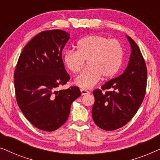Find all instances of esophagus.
Segmentation results:
<instances>
[{"mask_svg": "<svg viewBox=\"0 0 160 160\" xmlns=\"http://www.w3.org/2000/svg\"><path fill=\"white\" fill-rule=\"evenodd\" d=\"M81 92H82V95H87V94H89V92L88 90H87V89H81Z\"/></svg>", "mask_w": 160, "mask_h": 160, "instance_id": "esophagus-1", "label": "esophagus"}]
</instances>
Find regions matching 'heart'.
Masks as SVG:
<instances>
[{"label": "heart", "instance_id": "1", "mask_svg": "<svg viewBox=\"0 0 160 160\" xmlns=\"http://www.w3.org/2000/svg\"><path fill=\"white\" fill-rule=\"evenodd\" d=\"M78 51H65L63 60L72 73H78L87 60L89 67L75 78V84L83 89L93 87L102 76L111 78L121 67L124 56L122 43L101 35L85 37L77 43Z\"/></svg>", "mask_w": 160, "mask_h": 160}]
</instances>
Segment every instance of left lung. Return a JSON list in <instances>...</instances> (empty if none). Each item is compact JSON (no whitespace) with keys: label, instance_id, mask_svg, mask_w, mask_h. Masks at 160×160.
<instances>
[{"label":"left lung","instance_id":"obj_1","mask_svg":"<svg viewBox=\"0 0 160 160\" xmlns=\"http://www.w3.org/2000/svg\"><path fill=\"white\" fill-rule=\"evenodd\" d=\"M131 51L123 73L93 91L92 115L95 124L104 130H117L128 123L138 110L146 94L147 69L138 46L126 36Z\"/></svg>","mask_w":160,"mask_h":160}]
</instances>
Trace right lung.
Returning <instances> with one entry per match:
<instances>
[{
  "label": "right lung",
  "instance_id": "right-lung-1",
  "mask_svg": "<svg viewBox=\"0 0 160 160\" xmlns=\"http://www.w3.org/2000/svg\"><path fill=\"white\" fill-rule=\"evenodd\" d=\"M70 34L62 30L41 32L24 47L14 71L17 104L36 128L52 132L65 123L71 106L82 95L78 87L56 90L70 79L62 52Z\"/></svg>",
  "mask_w": 160,
  "mask_h": 160
}]
</instances>
